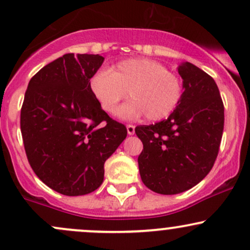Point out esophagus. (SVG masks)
<instances>
[{"mask_svg":"<svg viewBox=\"0 0 250 250\" xmlns=\"http://www.w3.org/2000/svg\"><path fill=\"white\" fill-rule=\"evenodd\" d=\"M127 133H128V135L135 134V127L133 125H127Z\"/></svg>","mask_w":250,"mask_h":250,"instance_id":"1","label":"esophagus"}]
</instances>
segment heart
Returning a JSON list of instances; mask_svg holds the SVG:
<instances>
[{
    "mask_svg": "<svg viewBox=\"0 0 250 250\" xmlns=\"http://www.w3.org/2000/svg\"><path fill=\"white\" fill-rule=\"evenodd\" d=\"M90 88L103 110L115 114L119 103L128 96L119 116L123 120L147 117L160 121L170 115L182 97V83L162 63L149 59L120 62L113 71L101 69L90 79Z\"/></svg>",
    "mask_w": 250,
    "mask_h": 250,
    "instance_id": "heart-1",
    "label": "heart"
}]
</instances>
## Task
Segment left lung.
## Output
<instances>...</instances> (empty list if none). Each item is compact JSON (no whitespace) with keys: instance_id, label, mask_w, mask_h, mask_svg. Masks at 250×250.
Masks as SVG:
<instances>
[{"instance_id":"1","label":"left lung","mask_w":250,"mask_h":250,"mask_svg":"<svg viewBox=\"0 0 250 250\" xmlns=\"http://www.w3.org/2000/svg\"><path fill=\"white\" fill-rule=\"evenodd\" d=\"M181 101L167 120L135 128L143 143L140 175L146 187L174 195L193 188L213 168L219 154L225 108L214 79L190 62L177 67Z\"/></svg>"}]
</instances>
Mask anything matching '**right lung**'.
Wrapping results in <instances>:
<instances>
[{
	"label": "right lung",
	"mask_w": 250,
	"mask_h": 250,
	"mask_svg": "<svg viewBox=\"0 0 250 250\" xmlns=\"http://www.w3.org/2000/svg\"><path fill=\"white\" fill-rule=\"evenodd\" d=\"M104 57L65 54L31 77L21 109V133L34 173L67 196L96 190L104 162L127 137L90 88Z\"/></svg>",
	"instance_id": "obj_1"
}]
</instances>
